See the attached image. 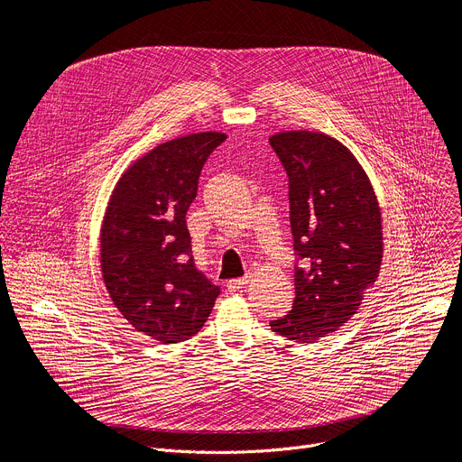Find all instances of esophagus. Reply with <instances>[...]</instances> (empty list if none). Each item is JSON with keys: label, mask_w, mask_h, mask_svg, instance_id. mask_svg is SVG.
Masks as SVG:
<instances>
[{"label": "esophagus", "mask_w": 462, "mask_h": 462, "mask_svg": "<svg viewBox=\"0 0 462 462\" xmlns=\"http://www.w3.org/2000/svg\"><path fill=\"white\" fill-rule=\"evenodd\" d=\"M246 283H248V278H236V280H230V282L226 283V289H228L230 292H237V291H241Z\"/></svg>", "instance_id": "1"}]
</instances>
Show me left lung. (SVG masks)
I'll use <instances>...</instances> for the list:
<instances>
[{
	"mask_svg": "<svg viewBox=\"0 0 462 462\" xmlns=\"http://www.w3.org/2000/svg\"><path fill=\"white\" fill-rule=\"evenodd\" d=\"M289 177L296 298L271 328L312 344L338 331L376 282L382 221L374 189L355 155L319 131L269 139Z\"/></svg>",
	"mask_w": 462,
	"mask_h": 462,
	"instance_id": "8db88e82",
	"label": "left lung"
}]
</instances>
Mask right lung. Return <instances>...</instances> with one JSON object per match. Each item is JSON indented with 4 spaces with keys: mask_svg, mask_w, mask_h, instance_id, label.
Wrapping results in <instances>:
<instances>
[{
    "mask_svg": "<svg viewBox=\"0 0 462 462\" xmlns=\"http://www.w3.org/2000/svg\"><path fill=\"white\" fill-rule=\"evenodd\" d=\"M225 139L208 131L153 148L124 171L104 216L106 289L120 314L161 344L199 333L221 292L195 267L186 212L205 162Z\"/></svg>",
    "mask_w": 462,
    "mask_h": 462,
    "instance_id": "1",
    "label": "right lung"
}]
</instances>
